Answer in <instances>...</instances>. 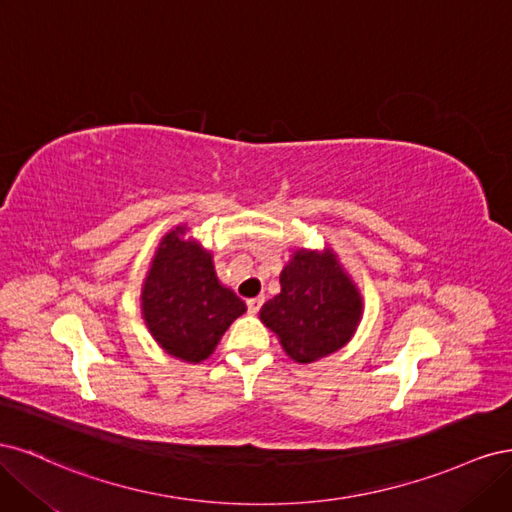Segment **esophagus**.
Returning a JSON list of instances; mask_svg holds the SVG:
<instances>
[{
	"label": "esophagus",
	"mask_w": 512,
	"mask_h": 512,
	"mask_svg": "<svg viewBox=\"0 0 512 512\" xmlns=\"http://www.w3.org/2000/svg\"><path fill=\"white\" fill-rule=\"evenodd\" d=\"M262 303H265V299H262V297L247 299V312H250V314H258V309L262 307Z\"/></svg>",
	"instance_id": "esophagus-1"
}]
</instances>
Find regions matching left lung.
<instances>
[{
  "instance_id": "8db88e82",
  "label": "left lung",
  "mask_w": 512,
  "mask_h": 512,
  "mask_svg": "<svg viewBox=\"0 0 512 512\" xmlns=\"http://www.w3.org/2000/svg\"><path fill=\"white\" fill-rule=\"evenodd\" d=\"M282 292L260 309L290 359L314 363L344 348L363 316V297L331 250H297L280 275Z\"/></svg>"
}]
</instances>
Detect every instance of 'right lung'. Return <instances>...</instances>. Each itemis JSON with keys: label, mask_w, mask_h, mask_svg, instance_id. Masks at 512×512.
Instances as JSON below:
<instances>
[{"label": "right lung", "mask_w": 512, "mask_h": 512, "mask_svg": "<svg viewBox=\"0 0 512 512\" xmlns=\"http://www.w3.org/2000/svg\"><path fill=\"white\" fill-rule=\"evenodd\" d=\"M181 224L162 237L141 292V314L151 337L185 363L209 359L245 303L215 275L213 256Z\"/></svg>", "instance_id": "obj_1"}]
</instances>
